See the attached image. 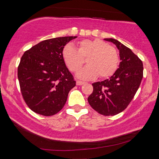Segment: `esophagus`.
<instances>
[{
    "mask_svg": "<svg viewBox=\"0 0 159 159\" xmlns=\"http://www.w3.org/2000/svg\"><path fill=\"white\" fill-rule=\"evenodd\" d=\"M85 82H83V81H80V80H76V85H79V86H80V85H83V84H85Z\"/></svg>",
    "mask_w": 159,
    "mask_h": 159,
    "instance_id": "1",
    "label": "esophagus"
}]
</instances>
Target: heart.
Wrapping results in <instances>:
<instances>
[{"mask_svg":"<svg viewBox=\"0 0 159 159\" xmlns=\"http://www.w3.org/2000/svg\"><path fill=\"white\" fill-rule=\"evenodd\" d=\"M64 63L71 72L76 73L87 57L88 66L78 74L82 79L89 80L98 76L100 79L111 76L119 64L118 54L115 48L100 39H85L77 43V49L71 44L64 47L61 52Z\"/></svg>","mask_w":159,"mask_h":159,"instance_id":"heart-1","label":"heart"}]
</instances>
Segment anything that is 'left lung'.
I'll list each match as a JSON object with an SVG mask.
<instances>
[{
    "mask_svg": "<svg viewBox=\"0 0 159 159\" xmlns=\"http://www.w3.org/2000/svg\"><path fill=\"white\" fill-rule=\"evenodd\" d=\"M119 50V67L110 79L93 83L88 101L91 107L104 116H114L125 110L140 85L143 77L142 60L130 48L114 39H104Z\"/></svg>",
    "mask_w": 159,
    "mask_h": 159,
    "instance_id": "obj_1",
    "label": "left lung"
}]
</instances>
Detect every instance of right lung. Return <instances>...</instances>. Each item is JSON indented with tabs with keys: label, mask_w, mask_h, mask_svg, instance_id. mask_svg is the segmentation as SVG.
I'll return each mask as SVG.
<instances>
[{
	"label": "right lung",
	"mask_w": 159,
	"mask_h": 159,
	"mask_svg": "<svg viewBox=\"0 0 159 159\" xmlns=\"http://www.w3.org/2000/svg\"><path fill=\"white\" fill-rule=\"evenodd\" d=\"M77 36L45 40L26 50L18 66L17 76L24 100L36 114L50 116L65 104L76 81L62 59L66 43Z\"/></svg>",
	"instance_id": "obj_1"
}]
</instances>
